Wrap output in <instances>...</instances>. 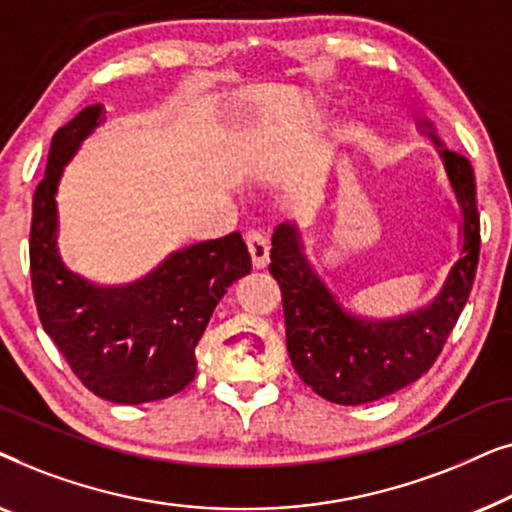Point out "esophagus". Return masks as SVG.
Here are the masks:
<instances>
[{
    "label": "esophagus",
    "instance_id": "1",
    "mask_svg": "<svg viewBox=\"0 0 512 512\" xmlns=\"http://www.w3.org/2000/svg\"><path fill=\"white\" fill-rule=\"evenodd\" d=\"M247 244H249V254H251V261H254V268H265L270 261V242L268 237L261 228H249L247 233Z\"/></svg>",
    "mask_w": 512,
    "mask_h": 512
}]
</instances>
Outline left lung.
Returning <instances> with one entry per match:
<instances>
[{
	"instance_id": "1",
	"label": "left lung",
	"mask_w": 512,
	"mask_h": 512,
	"mask_svg": "<svg viewBox=\"0 0 512 512\" xmlns=\"http://www.w3.org/2000/svg\"><path fill=\"white\" fill-rule=\"evenodd\" d=\"M440 156L464 209V247L440 296L426 310L398 319L359 317L307 265L296 228L282 223L272 235L268 270L282 291L289 359L300 380L326 401H380L419 380L436 363L464 310L480 256L475 179L464 156L443 144Z\"/></svg>"
}]
</instances>
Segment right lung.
Returning a JSON list of instances; mask_svg holds the SVG:
<instances>
[{
    "label": "right lung",
    "mask_w": 512,
    "mask_h": 512,
    "mask_svg": "<svg viewBox=\"0 0 512 512\" xmlns=\"http://www.w3.org/2000/svg\"><path fill=\"white\" fill-rule=\"evenodd\" d=\"M102 107H86L53 135L44 179L32 200L30 275L44 331L95 396L139 405L179 394L195 377V345L228 286L251 270L240 233L193 244L156 272L121 289L74 275L55 247V191L62 167L93 128Z\"/></svg>",
    "instance_id": "right-lung-1"
}]
</instances>
